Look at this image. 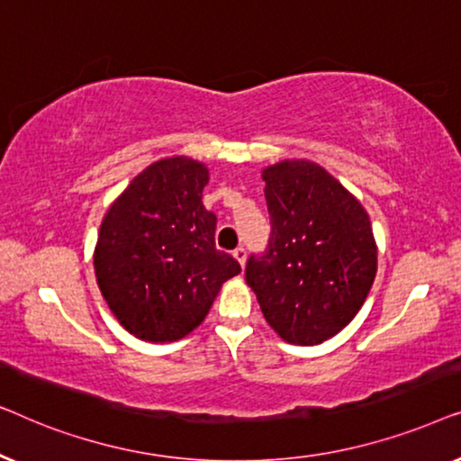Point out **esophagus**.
I'll list each match as a JSON object with an SVG mask.
<instances>
[{
    "instance_id": "esophagus-1",
    "label": "esophagus",
    "mask_w": 461,
    "mask_h": 461,
    "mask_svg": "<svg viewBox=\"0 0 461 461\" xmlns=\"http://www.w3.org/2000/svg\"><path fill=\"white\" fill-rule=\"evenodd\" d=\"M232 256L237 258V262L241 264V267H245V262H248V251H245V248H237L232 251Z\"/></svg>"
}]
</instances>
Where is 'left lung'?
<instances>
[{
  "label": "left lung",
  "mask_w": 461,
  "mask_h": 461,
  "mask_svg": "<svg viewBox=\"0 0 461 461\" xmlns=\"http://www.w3.org/2000/svg\"><path fill=\"white\" fill-rule=\"evenodd\" d=\"M268 251L251 256L245 281L264 319L289 344H323L367 300L377 273L371 220L319 163L283 159L262 169Z\"/></svg>",
  "instance_id": "8db88e82"
}]
</instances>
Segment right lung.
<instances>
[{"label": "right lung", "instance_id": "right-lung-1", "mask_svg": "<svg viewBox=\"0 0 461 461\" xmlns=\"http://www.w3.org/2000/svg\"><path fill=\"white\" fill-rule=\"evenodd\" d=\"M205 163L166 157L142 169L106 210L94 248L100 294L144 342H176L203 323L224 281L241 273L216 249L205 210Z\"/></svg>", "mask_w": 461, "mask_h": 461}]
</instances>
